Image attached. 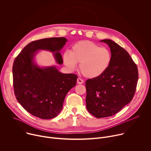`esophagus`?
I'll list each match as a JSON object with an SVG mask.
<instances>
[{
	"instance_id": "34e87169",
	"label": "esophagus",
	"mask_w": 151,
	"mask_h": 151,
	"mask_svg": "<svg viewBox=\"0 0 151 151\" xmlns=\"http://www.w3.org/2000/svg\"><path fill=\"white\" fill-rule=\"evenodd\" d=\"M83 81L82 79H81V78H78V79H77V83H78L81 84V83H83Z\"/></svg>"
}]
</instances>
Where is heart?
<instances>
[{
    "label": "heart",
    "instance_id": "heart-1",
    "mask_svg": "<svg viewBox=\"0 0 151 151\" xmlns=\"http://www.w3.org/2000/svg\"><path fill=\"white\" fill-rule=\"evenodd\" d=\"M63 61L70 70L76 68L79 63V70L88 78H95L102 75L108 69L111 61V51L106 47H100L88 40L78 42L69 51L63 53Z\"/></svg>",
    "mask_w": 151,
    "mask_h": 151
}]
</instances>
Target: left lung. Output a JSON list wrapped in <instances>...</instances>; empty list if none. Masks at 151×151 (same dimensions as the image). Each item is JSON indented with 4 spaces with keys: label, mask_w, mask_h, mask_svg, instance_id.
I'll return each instance as SVG.
<instances>
[{
    "label": "left lung",
    "mask_w": 151,
    "mask_h": 151,
    "mask_svg": "<svg viewBox=\"0 0 151 151\" xmlns=\"http://www.w3.org/2000/svg\"><path fill=\"white\" fill-rule=\"evenodd\" d=\"M100 42L111 48V64L102 75L85 82L87 109L97 118L111 116L130 103L139 78L136 64L125 50L110 39Z\"/></svg>",
    "instance_id": "left-lung-1"
}]
</instances>
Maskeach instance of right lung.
Segmentation results:
<instances>
[{
	"mask_svg": "<svg viewBox=\"0 0 151 151\" xmlns=\"http://www.w3.org/2000/svg\"><path fill=\"white\" fill-rule=\"evenodd\" d=\"M64 37H51L32 41L14 60L13 86L17 101L32 115L48 119L57 116L62 109L67 93L76 85L78 76L60 73L55 67L40 68L33 63L38 50L57 52V62L63 63L58 52L66 44Z\"/></svg>",
	"mask_w": 151,
	"mask_h": 151,
	"instance_id": "1",
	"label": "right lung"
}]
</instances>
